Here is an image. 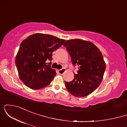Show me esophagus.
I'll list each match as a JSON object with an SVG mask.
<instances>
[{
    "instance_id": "34e87169",
    "label": "esophagus",
    "mask_w": 127,
    "mask_h": 127,
    "mask_svg": "<svg viewBox=\"0 0 127 127\" xmlns=\"http://www.w3.org/2000/svg\"><path fill=\"white\" fill-rule=\"evenodd\" d=\"M65 72V68H63L61 70H58V73L59 74H61V75H63Z\"/></svg>"
}]
</instances>
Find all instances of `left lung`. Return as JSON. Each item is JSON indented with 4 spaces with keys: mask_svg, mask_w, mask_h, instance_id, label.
Listing matches in <instances>:
<instances>
[{
    "mask_svg": "<svg viewBox=\"0 0 127 127\" xmlns=\"http://www.w3.org/2000/svg\"><path fill=\"white\" fill-rule=\"evenodd\" d=\"M78 65V73L71 82H65L67 90L73 95L83 97L91 94L101 82L106 63L99 49L91 42L82 39L68 40L63 45Z\"/></svg>",
    "mask_w": 127,
    "mask_h": 127,
    "instance_id": "obj_1",
    "label": "left lung"
}]
</instances>
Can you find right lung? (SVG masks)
Instances as JSON below:
<instances>
[{"mask_svg": "<svg viewBox=\"0 0 127 127\" xmlns=\"http://www.w3.org/2000/svg\"><path fill=\"white\" fill-rule=\"evenodd\" d=\"M64 42L50 34L35 33L21 42L15 64L20 79L27 87L39 90L51 82L56 72L46 61L52 60V52Z\"/></svg>", "mask_w": 127, "mask_h": 127, "instance_id": "right-lung-1", "label": "right lung"}]
</instances>
